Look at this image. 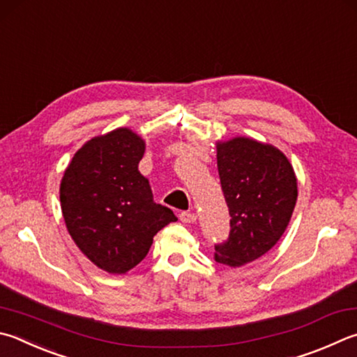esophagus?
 I'll use <instances>...</instances> for the list:
<instances>
[{
    "instance_id": "1",
    "label": "esophagus",
    "mask_w": 357,
    "mask_h": 357,
    "mask_svg": "<svg viewBox=\"0 0 357 357\" xmlns=\"http://www.w3.org/2000/svg\"><path fill=\"white\" fill-rule=\"evenodd\" d=\"M179 220L183 223H195L197 222V213L195 212H181Z\"/></svg>"
}]
</instances>
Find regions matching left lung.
I'll use <instances>...</instances> for the list:
<instances>
[{"label": "left lung", "mask_w": 357, "mask_h": 357, "mask_svg": "<svg viewBox=\"0 0 357 357\" xmlns=\"http://www.w3.org/2000/svg\"><path fill=\"white\" fill-rule=\"evenodd\" d=\"M217 167L231 231L213 259L237 268L256 261L280 241L294 213L298 184L284 153L250 137L217 142Z\"/></svg>", "instance_id": "8db88e82"}]
</instances>
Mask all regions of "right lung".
<instances>
[{
	"label": "right lung",
	"instance_id": "obj_1",
	"mask_svg": "<svg viewBox=\"0 0 357 357\" xmlns=\"http://www.w3.org/2000/svg\"><path fill=\"white\" fill-rule=\"evenodd\" d=\"M145 140L116 128L86 142L61 181V207L68 234L90 262L125 275L144 261L153 237L176 222L172 209L154 203L139 162Z\"/></svg>",
	"mask_w": 357,
	"mask_h": 357
}]
</instances>
